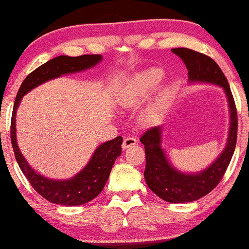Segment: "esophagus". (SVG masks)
<instances>
[{
    "mask_svg": "<svg viewBox=\"0 0 249 249\" xmlns=\"http://www.w3.org/2000/svg\"><path fill=\"white\" fill-rule=\"evenodd\" d=\"M136 144H137V139H136L135 137H125L124 141V144H122V148L127 149Z\"/></svg>",
    "mask_w": 249,
    "mask_h": 249,
    "instance_id": "34e87169",
    "label": "esophagus"
}]
</instances>
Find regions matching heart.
<instances>
[{
	"label": "heart",
	"mask_w": 249,
	"mask_h": 249,
	"mask_svg": "<svg viewBox=\"0 0 249 249\" xmlns=\"http://www.w3.org/2000/svg\"><path fill=\"white\" fill-rule=\"evenodd\" d=\"M163 71L159 68H149L135 73L120 94V104L124 107H134L148 96L149 93L161 83ZM165 97L160 96L147 105L141 113V120L146 124H153L161 117L164 110Z\"/></svg>",
	"instance_id": "b5f03b06"
}]
</instances>
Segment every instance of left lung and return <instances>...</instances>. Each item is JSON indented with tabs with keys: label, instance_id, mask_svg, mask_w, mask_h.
<instances>
[{
	"label": "left lung",
	"instance_id": "left-lung-1",
	"mask_svg": "<svg viewBox=\"0 0 249 249\" xmlns=\"http://www.w3.org/2000/svg\"><path fill=\"white\" fill-rule=\"evenodd\" d=\"M171 51L185 63L188 70V83L190 85L211 84L222 88L226 94L230 115L226 147L202 171L182 172L169 161L164 148L162 147V125L148 129L141 137L146 154L144 177L149 189L165 202L189 203L212 192L229 166L237 142V110L227 78L215 61L185 47H177Z\"/></svg>",
	"mask_w": 249,
	"mask_h": 249
}]
</instances>
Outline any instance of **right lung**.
I'll return each mask as SVG.
<instances>
[{"label":"right lung","instance_id":"add662e5","mask_svg":"<svg viewBox=\"0 0 249 249\" xmlns=\"http://www.w3.org/2000/svg\"><path fill=\"white\" fill-rule=\"evenodd\" d=\"M103 56L98 54L80 56L60 55L54 57L26 77L16 96L11 118V142L16 160L33 188L51 203L77 206L94 199L103 190L115 160L121 155V145L124 139L119 136L97 146L87 164L71 178L64 180L51 179L34 170L20 151L17 142V110L22 97L34 88L55 78L94 68L101 62Z\"/></svg>","mask_w":249,"mask_h":249}]
</instances>
